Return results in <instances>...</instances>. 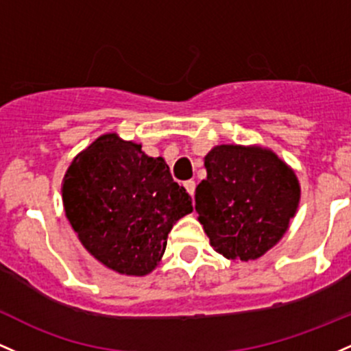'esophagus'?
Listing matches in <instances>:
<instances>
[{"instance_id":"esophagus-1","label":"esophagus","mask_w":351,"mask_h":351,"mask_svg":"<svg viewBox=\"0 0 351 351\" xmlns=\"http://www.w3.org/2000/svg\"><path fill=\"white\" fill-rule=\"evenodd\" d=\"M184 188H186V191L190 193L191 199L195 198V188H196V183L193 182V180H188V182H184Z\"/></svg>"}]
</instances>
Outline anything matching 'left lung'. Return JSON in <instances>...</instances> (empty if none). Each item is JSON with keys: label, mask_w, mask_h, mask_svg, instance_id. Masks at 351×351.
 Wrapping results in <instances>:
<instances>
[{"label": "left lung", "mask_w": 351, "mask_h": 351, "mask_svg": "<svg viewBox=\"0 0 351 351\" xmlns=\"http://www.w3.org/2000/svg\"><path fill=\"white\" fill-rule=\"evenodd\" d=\"M195 210L215 252L232 261L263 256L287 233L302 188L295 169L258 145H218L205 156Z\"/></svg>", "instance_id": "left-lung-1"}]
</instances>
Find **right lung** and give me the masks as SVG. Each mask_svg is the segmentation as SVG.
<instances>
[{
    "label": "right lung",
    "instance_id": "1",
    "mask_svg": "<svg viewBox=\"0 0 351 351\" xmlns=\"http://www.w3.org/2000/svg\"><path fill=\"white\" fill-rule=\"evenodd\" d=\"M63 206L78 240L119 275L145 276L163 258L169 230L193 211L165 158L105 133L73 158L64 173Z\"/></svg>",
    "mask_w": 351,
    "mask_h": 351
}]
</instances>
